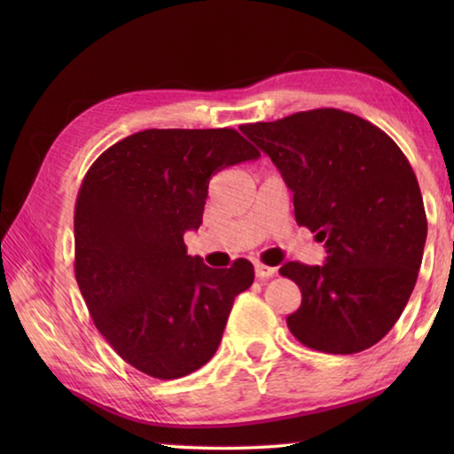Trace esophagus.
<instances>
[{
    "label": "esophagus",
    "mask_w": 454,
    "mask_h": 454,
    "mask_svg": "<svg viewBox=\"0 0 454 454\" xmlns=\"http://www.w3.org/2000/svg\"><path fill=\"white\" fill-rule=\"evenodd\" d=\"M254 269H256V277L260 278V281H266V278H270V277L277 275V269H272V266H266L262 262L254 264Z\"/></svg>",
    "instance_id": "34e87169"
}]
</instances>
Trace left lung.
Here are the masks:
<instances>
[{"label": "left lung", "mask_w": 454, "mask_h": 454, "mask_svg": "<svg viewBox=\"0 0 454 454\" xmlns=\"http://www.w3.org/2000/svg\"><path fill=\"white\" fill-rule=\"evenodd\" d=\"M239 129L294 192L297 225L326 247L322 266L287 262L278 270L301 291L289 331L333 356L376 345L411 297L427 235L407 157L374 123L331 107Z\"/></svg>", "instance_id": "8db88e82"}]
</instances>
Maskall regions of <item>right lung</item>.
I'll list each match as a JSON object with an SVG mask.
<instances>
[{
    "mask_svg": "<svg viewBox=\"0 0 454 454\" xmlns=\"http://www.w3.org/2000/svg\"><path fill=\"white\" fill-rule=\"evenodd\" d=\"M258 157L231 128L145 129L86 171L74 270L98 333L136 370L173 380L215 356L254 266L208 269L188 256L184 233L200 227L210 177Z\"/></svg>",
    "mask_w": 454,
    "mask_h": 454,
    "instance_id": "1",
    "label": "right lung"
}]
</instances>
